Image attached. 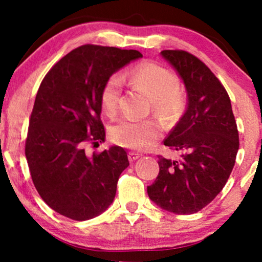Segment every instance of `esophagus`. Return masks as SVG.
<instances>
[{
    "instance_id": "1",
    "label": "esophagus",
    "mask_w": 262,
    "mask_h": 262,
    "mask_svg": "<svg viewBox=\"0 0 262 262\" xmlns=\"http://www.w3.org/2000/svg\"><path fill=\"white\" fill-rule=\"evenodd\" d=\"M140 156H141V154H139V152H135V151H130L128 154V158L130 161H135L137 159H139Z\"/></svg>"
}]
</instances>
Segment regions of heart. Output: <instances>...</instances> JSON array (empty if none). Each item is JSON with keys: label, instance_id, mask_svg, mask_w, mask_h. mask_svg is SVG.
<instances>
[{"label": "heart", "instance_id": "obj_1", "mask_svg": "<svg viewBox=\"0 0 262 262\" xmlns=\"http://www.w3.org/2000/svg\"><path fill=\"white\" fill-rule=\"evenodd\" d=\"M135 86L140 87L151 98L152 112L162 119H173L185 110L186 98L172 71L155 62L134 66L127 74ZM123 91V80L118 75L108 77L101 91V106L107 116L117 113ZM111 139L125 148L148 149L160 135V127L151 119L132 121L121 119L112 125Z\"/></svg>", "mask_w": 262, "mask_h": 262}]
</instances>
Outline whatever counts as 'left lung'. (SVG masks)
I'll return each mask as SVG.
<instances>
[{
  "instance_id": "1",
  "label": "left lung",
  "mask_w": 262,
  "mask_h": 262,
  "mask_svg": "<svg viewBox=\"0 0 262 262\" xmlns=\"http://www.w3.org/2000/svg\"><path fill=\"white\" fill-rule=\"evenodd\" d=\"M180 75L187 108L164 144L186 151L181 160L159 156V175L149 198L175 214H192L212 202L229 179L239 149L230 98L204 62L183 50H162Z\"/></svg>"
}]
</instances>
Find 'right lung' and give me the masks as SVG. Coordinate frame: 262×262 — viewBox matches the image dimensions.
I'll return each instance as SVG.
<instances>
[{
    "label": "right lung",
    "mask_w": 262,
    "mask_h": 262,
    "mask_svg": "<svg viewBox=\"0 0 262 262\" xmlns=\"http://www.w3.org/2000/svg\"><path fill=\"white\" fill-rule=\"evenodd\" d=\"M138 50L86 44L66 54L41 81L26 140V158L38 193L50 208L74 221L97 217L113 202L129 166L121 146L86 155L87 141H104L101 91L108 77Z\"/></svg>",
    "instance_id": "obj_1"
}]
</instances>
